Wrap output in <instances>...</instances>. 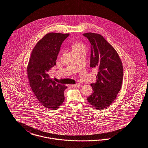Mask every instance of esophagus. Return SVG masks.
Returning <instances> with one entry per match:
<instances>
[{"label":"esophagus","mask_w":148,"mask_h":148,"mask_svg":"<svg viewBox=\"0 0 148 148\" xmlns=\"http://www.w3.org/2000/svg\"><path fill=\"white\" fill-rule=\"evenodd\" d=\"M71 87H80V86H81V84H79V83H78V84H72L71 85Z\"/></svg>","instance_id":"obj_1"}]
</instances>
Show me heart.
I'll return each mask as SVG.
<instances>
[{"instance_id": "obj_1", "label": "heart", "mask_w": 148, "mask_h": 148, "mask_svg": "<svg viewBox=\"0 0 148 148\" xmlns=\"http://www.w3.org/2000/svg\"><path fill=\"white\" fill-rule=\"evenodd\" d=\"M73 51H78V50H86V46L81 42H76L72 46Z\"/></svg>"}]
</instances>
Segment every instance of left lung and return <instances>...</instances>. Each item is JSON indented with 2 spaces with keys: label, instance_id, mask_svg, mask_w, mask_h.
Masks as SVG:
<instances>
[{
  "label": "left lung",
  "instance_id": "8db88e82",
  "mask_svg": "<svg viewBox=\"0 0 148 148\" xmlns=\"http://www.w3.org/2000/svg\"><path fill=\"white\" fill-rule=\"evenodd\" d=\"M90 44V67L98 69L96 82L90 84L93 93L87 99L95 109H104L113 103L121 89L122 63L118 53L100 34H83Z\"/></svg>",
  "mask_w": 148,
  "mask_h": 148
}]
</instances>
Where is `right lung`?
I'll use <instances>...</instances> for the list:
<instances>
[{"mask_svg": "<svg viewBox=\"0 0 148 148\" xmlns=\"http://www.w3.org/2000/svg\"><path fill=\"white\" fill-rule=\"evenodd\" d=\"M69 35L53 32L46 34L33 49L27 68L32 92L45 107L53 110L64 102L67 87L53 81L47 73L56 65L61 46Z\"/></svg>", "mask_w": 148, "mask_h": 148, "instance_id": "obj_1", "label": "right lung"}]
</instances>
